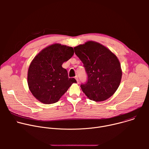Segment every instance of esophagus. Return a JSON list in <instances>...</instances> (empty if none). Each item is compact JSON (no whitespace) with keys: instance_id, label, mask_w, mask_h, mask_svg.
<instances>
[{"instance_id":"esophagus-1","label":"esophagus","mask_w":149,"mask_h":149,"mask_svg":"<svg viewBox=\"0 0 149 149\" xmlns=\"http://www.w3.org/2000/svg\"><path fill=\"white\" fill-rule=\"evenodd\" d=\"M75 79H76V81H77V82H78V81H79V79H78V76H76L75 77Z\"/></svg>"}]
</instances>
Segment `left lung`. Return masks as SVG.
<instances>
[{"mask_svg":"<svg viewBox=\"0 0 149 149\" xmlns=\"http://www.w3.org/2000/svg\"><path fill=\"white\" fill-rule=\"evenodd\" d=\"M74 50L88 76L87 81L81 85L84 94L95 101H102L112 96L118 88L122 77L116 55L94 41L75 47Z\"/></svg>","mask_w":149,"mask_h":149,"instance_id":"1","label":"left lung"}]
</instances>
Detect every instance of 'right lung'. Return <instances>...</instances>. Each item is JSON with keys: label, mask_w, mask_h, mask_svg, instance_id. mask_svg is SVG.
Segmentation results:
<instances>
[{"label": "right lung", "mask_w": 149, "mask_h": 149, "mask_svg": "<svg viewBox=\"0 0 149 149\" xmlns=\"http://www.w3.org/2000/svg\"><path fill=\"white\" fill-rule=\"evenodd\" d=\"M72 47L59 44L42 49L32 60L28 72V84L32 95L42 103L50 104L58 101L73 83L68 78L62 63L74 55Z\"/></svg>", "instance_id": "1"}]
</instances>
